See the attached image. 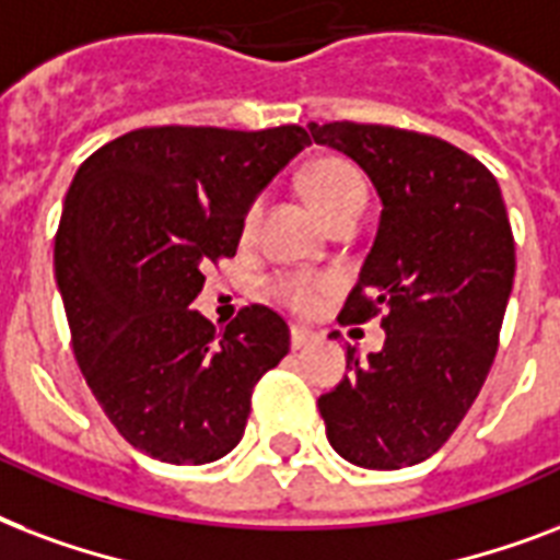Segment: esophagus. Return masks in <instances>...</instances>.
<instances>
[{
  "label": "esophagus",
  "mask_w": 560,
  "mask_h": 560,
  "mask_svg": "<svg viewBox=\"0 0 560 560\" xmlns=\"http://www.w3.org/2000/svg\"><path fill=\"white\" fill-rule=\"evenodd\" d=\"M312 339H315V332H312V329H306V327H292V348H294V350L306 348V345H310Z\"/></svg>",
  "instance_id": "esophagus-1"
}]
</instances>
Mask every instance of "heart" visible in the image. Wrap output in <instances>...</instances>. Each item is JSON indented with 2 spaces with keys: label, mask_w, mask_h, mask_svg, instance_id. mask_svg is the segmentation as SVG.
<instances>
[{
  "label": "heart",
  "mask_w": 560,
  "mask_h": 560,
  "mask_svg": "<svg viewBox=\"0 0 560 560\" xmlns=\"http://www.w3.org/2000/svg\"><path fill=\"white\" fill-rule=\"evenodd\" d=\"M301 186L312 207L324 215L327 224L345 219L350 212H362L368 198L365 180L359 175V168L348 158L339 154H327V158H315L310 166L303 168ZM259 215H262V198L245 207L242 212V240H250L257 231ZM329 292L327 277H310V275H277L268 283V294L277 303H283L292 312H310L318 306L320 294Z\"/></svg>",
  "instance_id": "b5f03b06"
}]
</instances>
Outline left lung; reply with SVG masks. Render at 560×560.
Listing matches in <instances>:
<instances>
[{
  "label": "left lung",
  "instance_id": "obj_1",
  "mask_svg": "<svg viewBox=\"0 0 560 560\" xmlns=\"http://www.w3.org/2000/svg\"><path fill=\"white\" fill-rule=\"evenodd\" d=\"M312 140L357 160L383 198L339 324L383 315L385 345L359 359L318 409L332 450L371 470L411 467L456 432L493 365L514 236L497 177L429 133L388 125H310Z\"/></svg>",
  "mask_w": 560,
  "mask_h": 560
}]
</instances>
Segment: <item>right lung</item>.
Segmentation results:
<instances>
[{
    "instance_id": "right-lung-1",
    "label": "right lung",
    "mask_w": 560,
    "mask_h": 560,
    "mask_svg": "<svg viewBox=\"0 0 560 560\" xmlns=\"http://www.w3.org/2000/svg\"><path fill=\"white\" fill-rule=\"evenodd\" d=\"M306 145L301 125H160L116 137L75 172L55 236L72 350L104 415L145 456L207 465L231 453L254 385L289 353V327L268 306L215 332L189 303L203 268L236 257L245 207Z\"/></svg>"
}]
</instances>
